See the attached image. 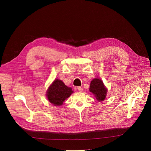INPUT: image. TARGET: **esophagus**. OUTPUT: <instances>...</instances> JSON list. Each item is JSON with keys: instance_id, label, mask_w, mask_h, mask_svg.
<instances>
[{"instance_id": "esophagus-1", "label": "esophagus", "mask_w": 151, "mask_h": 151, "mask_svg": "<svg viewBox=\"0 0 151 151\" xmlns=\"http://www.w3.org/2000/svg\"><path fill=\"white\" fill-rule=\"evenodd\" d=\"M77 89L78 90V91H79V92H82V90H83L82 88H81V87H77Z\"/></svg>"}]
</instances>
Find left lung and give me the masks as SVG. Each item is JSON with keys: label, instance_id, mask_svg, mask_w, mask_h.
Returning a JSON list of instances; mask_svg holds the SVG:
<instances>
[{"label": "left lung", "instance_id": "8db88e82", "mask_svg": "<svg viewBox=\"0 0 151 151\" xmlns=\"http://www.w3.org/2000/svg\"><path fill=\"white\" fill-rule=\"evenodd\" d=\"M90 91L93 93L97 101H101L104 100L107 95V90L105 87L101 79L95 78L90 83Z\"/></svg>", "mask_w": 151, "mask_h": 151}]
</instances>
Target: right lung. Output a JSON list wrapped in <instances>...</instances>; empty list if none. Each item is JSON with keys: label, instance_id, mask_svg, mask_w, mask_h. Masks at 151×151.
Masks as SVG:
<instances>
[{"label": "right lung", "instance_id": "right-lung-1", "mask_svg": "<svg viewBox=\"0 0 151 151\" xmlns=\"http://www.w3.org/2000/svg\"><path fill=\"white\" fill-rule=\"evenodd\" d=\"M73 93L72 88L68 87L63 81L57 79L49 87L47 92V97L53 105L61 106Z\"/></svg>", "mask_w": 151, "mask_h": 151}]
</instances>
